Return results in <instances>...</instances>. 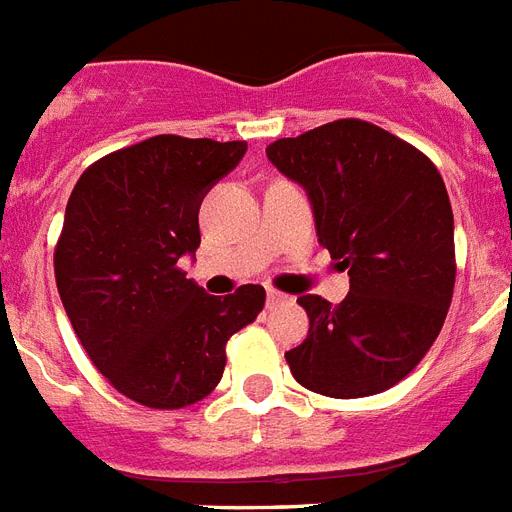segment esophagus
Returning <instances> with one entry per match:
<instances>
[{
	"mask_svg": "<svg viewBox=\"0 0 512 512\" xmlns=\"http://www.w3.org/2000/svg\"><path fill=\"white\" fill-rule=\"evenodd\" d=\"M285 298H288V296H282L280 290H267V306H277V304H282V301H285Z\"/></svg>",
	"mask_w": 512,
	"mask_h": 512,
	"instance_id": "esophagus-1",
	"label": "esophagus"
}]
</instances>
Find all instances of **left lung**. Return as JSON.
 I'll list each match as a JSON object with an SVG mask.
<instances>
[{
    "label": "left lung",
    "mask_w": 512,
    "mask_h": 512,
    "mask_svg": "<svg viewBox=\"0 0 512 512\" xmlns=\"http://www.w3.org/2000/svg\"><path fill=\"white\" fill-rule=\"evenodd\" d=\"M267 158L304 187L320 245L351 277L338 306L298 298L309 335L285 351L293 378L333 399L396 386L433 346L455 290L444 179L420 150L357 118L272 142Z\"/></svg>",
    "instance_id": "1"
}]
</instances>
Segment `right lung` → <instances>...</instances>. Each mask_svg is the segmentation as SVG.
<instances>
[{
  "label": "right lung",
  "mask_w": 512,
  "mask_h": 512,
  "mask_svg": "<svg viewBox=\"0 0 512 512\" xmlns=\"http://www.w3.org/2000/svg\"><path fill=\"white\" fill-rule=\"evenodd\" d=\"M245 150L158 134L100 158L68 198L60 301L94 367L145 407L179 410L211 394L227 341L264 306L261 285L208 296L179 269L200 245V203Z\"/></svg>",
  "instance_id": "add662e5"
}]
</instances>
